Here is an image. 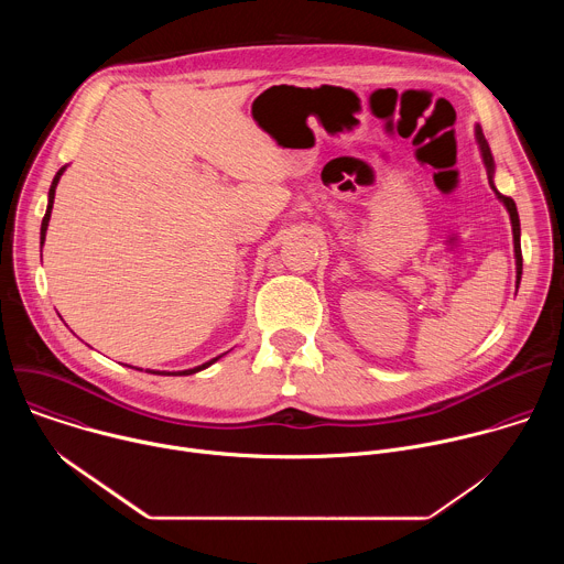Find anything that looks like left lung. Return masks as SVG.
I'll return each mask as SVG.
<instances>
[{
    "label": "left lung",
    "mask_w": 564,
    "mask_h": 564,
    "mask_svg": "<svg viewBox=\"0 0 564 564\" xmlns=\"http://www.w3.org/2000/svg\"><path fill=\"white\" fill-rule=\"evenodd\" d=\"M475 138H477L479 153H481V160H485V167H487V174H489V185H491V189L496 192V196L500 198V203L507 207L509 218H511V229H513V252H516V288H518V285H520V279H522V250H520V216H518V207H516L513 198L502 196V194L496 189V185H494L496 163H494V155H491L489 142L485 140V133H481L479 124L475 127Z\"/></svg>",
    "instance_id": "obj_1"
}]
</instances>
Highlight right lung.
<instances>
[{
  "label": "right lung",
  "instance_id": "right-lung-1",
  "mask_svg": "<svg viewBox=\"0 0 564 564\" xmlns=\"http://www.w3.org/2000/svg\"><path fill=\"white\" fill-rule=\"evenodd\" d=\"M64 170L66 167H62L57 174H55V178H53V183H51V189H48V205H46V214H44V218H42V229H40V246H44V238H46V229H48V220H51V209H53V198H55V187H57V183H59V178H62V174H64ZM223 355H218V357H214V359H209V361H205L203 366H196V368H189V370H181V372H160V370H149L151 375H194V372H198V370H205V368H209L214 361H218ZM135 370H140V368H135Z\"/></svg>",
  "mask_w": 564,
  "mask_h": 564
}]
</instances>
